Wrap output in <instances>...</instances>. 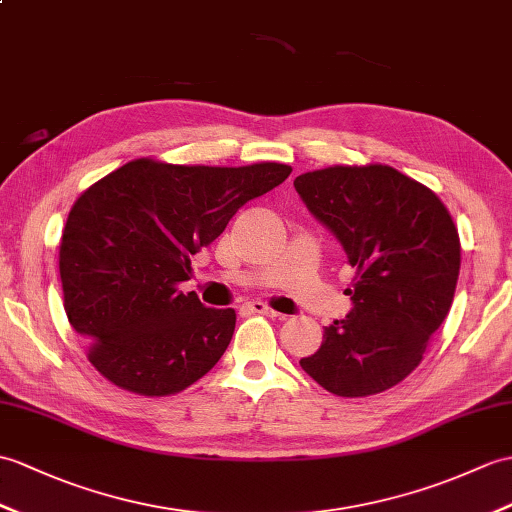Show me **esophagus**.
<instances>
[{
	"label": "esophagus",
	"instance_id": "obj_1",
	"mask_svg": "<svg viewBox=\"0 0 512 512\" xmlns=\"http://www.w3.org/2000/svg\"><path fill=\"white\" fill-rule=\"evenodd\" d=\"M246 307L251 312H255V314H264V316H270V318H285L283 314L275 312V310H272V307H268L266 303H261V301H251V303H246Z\"/></svg>",
	"mask_w": 512,
	"mask_h": 512
}]
</instances>
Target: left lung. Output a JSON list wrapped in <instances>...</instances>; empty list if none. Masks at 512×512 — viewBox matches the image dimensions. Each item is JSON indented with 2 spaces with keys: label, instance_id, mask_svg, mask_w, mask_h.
Instances as JSON below:
<instances>
[{
  "label": "left lung",
  "instance_id": "obj_1",
  "mask_svg": "<svg viewBox=\"0 0 512 512\" xmlns=\"http://www.w3.org/2000/svg\"><path fill=\"white\" fill-rule=\"evenodd\" d=\"M294 187L355 270L347 288L353 310L325 327L303 371L338 397L397 386L421 364L454 301V220L430 187L382 163L305 172Z\"/></svg>",
  "mask_w": 512,
  "mask_h": 512
}]
</instances>
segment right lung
Instances as JSON below:
<instances>
[{"label":"right lung","mask_w":512,"mask_h":512,"mask_svg":"<svg viewBox=\"0 0 512 512\" xmlns=\"http://www.w3.org/2000/svg\"><path fill=\"white\" fill-rule=\"evenodd\" d=\"M285 163L242 168L135 159L80 194L61 237L65 312L111 384L165 397L207 375L227 351L235 310H213L178 285L192 255L248 200L290 176Z\"/></svg>","instance_id":"right-lung-1"}]
</instances>
